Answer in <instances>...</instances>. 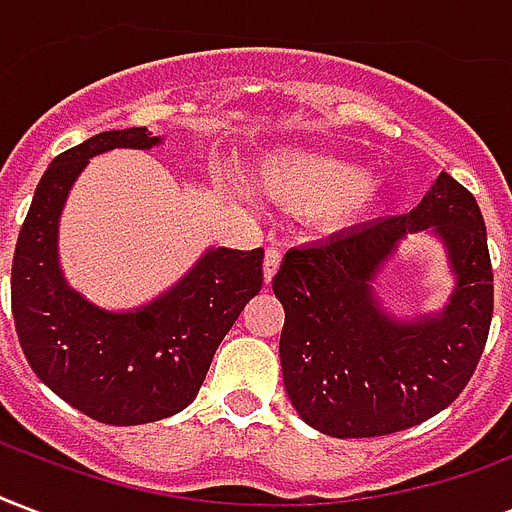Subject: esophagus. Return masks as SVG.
Here are the masks:
<instances>
[{"label":"esophagus","instance_id":"esophagus-1","mask_svg":"<svg viewBox=\"0 0 512 512\" xmlns=\"http://www.w3.org/2000/svg\"><path fill=\"white\" fill-rule=\"evenodd\" d=\"M279 265H282V249H279V247H268V249H265V263H263L265 284L271 282L273 273L279 271Z\"/></svg>","mask_w":512,"mask_h":512}]
</instances>
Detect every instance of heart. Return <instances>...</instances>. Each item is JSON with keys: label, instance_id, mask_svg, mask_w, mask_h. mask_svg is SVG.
Wrapping results in <instances>:
<instances>
[{"label": "heart", "instance_id": "heart-1", "mask_svg": "<svg viewBox=\"0 0 512 512\" xmlns=\"http://www.w3.org/2000/svg\"><path fill=\"white\" fill-rule=\"evenodd\" d=\"M263 190L298 209H319L327 225L343 228L381 204L384 179L327 152L292 150L265 163Z\"/></svg>", "mask_w": 512, "mask_h": 512}]
</instances>
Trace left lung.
I'll list each match as a JSON object with an SVG mask.
<instances>
[{
    "mask_svg": "<svg viewBox=\"0 0 512 512\" xmlns=\"http://www.w3.org/2000/svg\"><path fill=\"white\" fill-rule=\"evenodd\" d=\"M432 229L457 287L429 318H389L372 279L408 232ZM282 300L284 389L308 427L330 438H378L454 403L473 378L494 314V273L473 193L440 174L408 214L338 230L290 249L273 276Z\"/></svg>",
    "mask_w": 512,
    "mask_h": 512,
    "instance_id": "left-lung-1",
    "label": "left lung"
}]
</instances>
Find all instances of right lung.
<instances>
[{"instance_id":"right-lung-1","label":"right lung","mask_w":512,"mask_h":512,"mask_svg":"<svg viewBox=\"0 0 512 512\" xmlns=\"http://www.w3.org/2000/svg\"><path fill=\"white\" fill-rule=\"evenodd\" d=\"M161 136L123 128L53 158L18 233L13 257L15 333L31 370L85 416L131 427L174 416L204 384L222 338L263 287V249H206L171 290L134 311H104L66 284L58 217L93 155L152 150Z\"/></svg>"}]
</instances>
